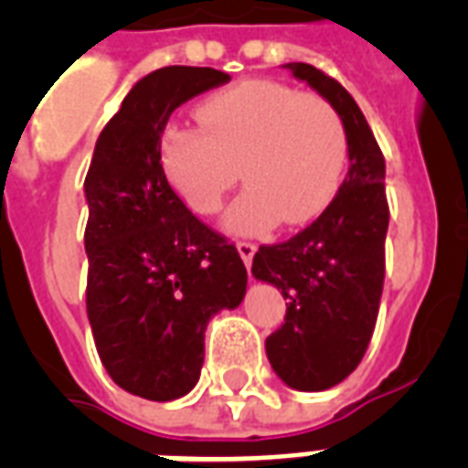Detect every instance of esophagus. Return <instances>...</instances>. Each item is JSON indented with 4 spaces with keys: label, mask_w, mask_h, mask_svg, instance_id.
I'll use <instances>...</instances> for the list:
<instances>
[{
    "label": "esophagus",
    "mask_w": 468,
    "mask_h": 468,
    "mask_svg": "<svg viewBox=\"0 0 468 468\" xmlns=\"http://www.w3.org/2000/svg\"><path fill=\"white\" fill-rule=\"evenodd\" d=\"M235 248H238V252H240L245 267H250V264H252V257H255V252H257L255 242H245V240H242V242H238Z\"/></svg>",
    "instance_id": "1"
}]
</instances>
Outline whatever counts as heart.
Returning a JSON list of instances; mask_svg holds the SVG:
<instances>
[{"mask_svg":"<svg viewBox=\"0 0 468 468\" xmlns=\"http://www.w3.org/2000/svg\"><path fill=\"white\" fill-rule=\"evenodd\" d=\"M204 128L172 121L160 165L191 211L211 216L240 179L250 184L223 216L233 235L279 220L303 226L325 211L347 167V131L333 104L271 80H245L197 106Z\"/></svg>","mask_w":468,"mask_h":468,"instance_id":"heart-1","label":"heart"}]
</instances>
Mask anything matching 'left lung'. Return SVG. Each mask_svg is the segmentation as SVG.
<instances>
[{
	"label": "left lung",
	"instance_id": "left-lung-1",
	"mask_svg": "<svg viewBox=\"0 0 468 468\" xmlns=\"http://www.w3.org/2000/svg\"><path fill=\"white\" fill-rule=\"evenodd\" d=\"M284 68L340 113L349 169L318 220L292 240L257 250L252 274L286 301L284 325L264 342L274 374L296 391H325L356 369L377 325L388 230L386 162L340 82L306 62Z\"/></svg>",
	"mask_w": 468,
	"mask_h": 468
}]
</instances>
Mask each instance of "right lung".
<instances>
[{
	"label": "right lung",
	"instance_id": "obj_1",
	"mask_svg": "<svg viewBox=\"0 0 468 468\" xmlns=\"http://www.w3.org/2000/svg\"><path fill=\"white\" fill-rule=\"evenodd\" d=\"M228 80L182 65L138 80L99 135L84 179L91 335L113 384L141 399L165 403L197 386L208 320L240 306L248 289L235 245L184 206L160 165L172 112Z\"/></svg>",
	"mask_w": 468,
	"mask_h": 468
}]
</instances>
